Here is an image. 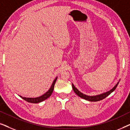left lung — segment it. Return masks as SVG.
<instances>
[{
	"label": "left lung",
	"instance_id": "obj_1",
	"mask_svg": "<svg viewBox=\"0 0 130 130\" xmlns=\"http://www.w3.org/2000/svg\"><path fill=\"white\" fill-rule=\"evenodd\" d=\"M120 81V80H119V82ZM119 82L117 83L116 85H115V86L113 87L112 89L109 90V91H108L106 92H104V93H101V94H100V95H95V96H88V95H85V94H84V93H82L81 92H80L79 90L74 86V85L73 84V83H72V88H73V90H74V92H75V93L76 94V95H77V96H79V97H80L81 98H83V99H85V100H87L89 101H91V102H97V101L102 100V99H105L106 97H107L108 95H110L112 92L114 91V90H115V89H116V88L117 87V86H118Z\"/></svg>",
	"mask_w": 130,
	"mask_h": 130
}]
</instances>
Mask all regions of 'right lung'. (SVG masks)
<instances>
[{
	"label": "right lung",
	"mask_w": 130,
	"mask_h": 130,
	"mask_svg": "<svg viewBox=\"0 0 130 130\" xmlns=\"http://www.w3.org/2000/svg\"><path fill=\"white\" fill-rule=\"evenodd\" d=\"M57 77L56 79L54 80V81L53 82L52 85L50 87V88L49 89V90L48 91L42 95L41 96L39 97H37V98H25V97H22V96H19L21 98H22L23 99H24L25 101H27L28 102H30V103H33V104H37V103H40L41 102H42V101L45 100L47 98L50 96L51 94H52L53 90H54V85L56 83V82L57 80Z\"/></svg>",
	"instance_id": "right-lung-1"
}]
</instances>
